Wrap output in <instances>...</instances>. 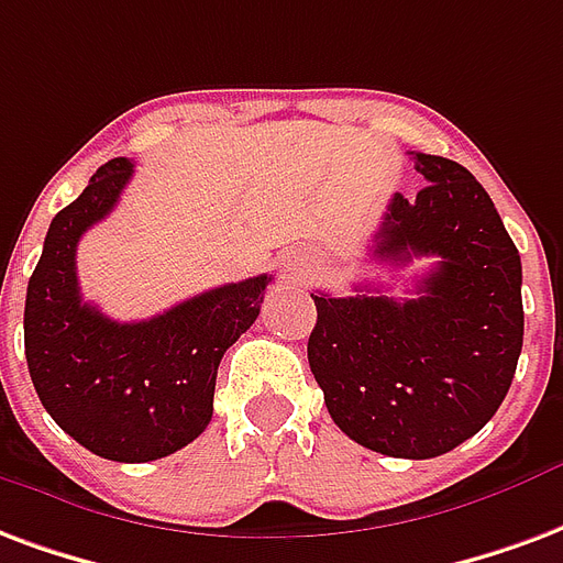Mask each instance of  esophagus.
<instances>
[{"label": "esophagus", "instance_id": "1", "mask_svg": "<svg viewBox=\"0 0 563 563\" xmlns=\"http://www.w3.org/2000/svg\"><path fill=\"white\" fill-rule=\"evenodd\" d=\"M307 268V256H295L292 265H289V274H301Z\"/></svg>", "mask_w": 563, "mask_h": 563}]
</instances>
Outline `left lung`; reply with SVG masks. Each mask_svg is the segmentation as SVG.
I'll return each instance as SVG.
<instances>
[{"mask_svg":"<svg viewBox=\"0 0 563 563\" xmlns=\"http://www.w3.org/2000/svg\"><path fill=\"white\" fill-rule=\"evenodd\" d=\"M430 185L390 199L373 256L435 268L411 298L378 286L313 292L307 357L340 430L369 451L432 460L486 427L510 390L522 352V262L493 199L448 157L415 154Z\"/></svg>","mask_w":563,"mask_h":563,"instance_id":"obj_1","label":"left lung"}]
</instances>
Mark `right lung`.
<instances>
[{
    "instance_id": "right-lung-1",
    "label": "right lung",
    "mask_w": 563,
    "mask_h": 563,
    "mask_svg": "<svg viewBox=\"0 0 563 563\" xmlns=\"http://www.w3.org/2000/svg\"><path fill=\"white\" fill-rule=\"evenodd\" d=\"M133 164L115 157L49 223L26 289V364L49 418L112 462L181 451L214 411L220 357L260 316L271 274L229 283L145 322H112L82 301L77 244L110 214Z\"/></svg>"
}]
</instances>
